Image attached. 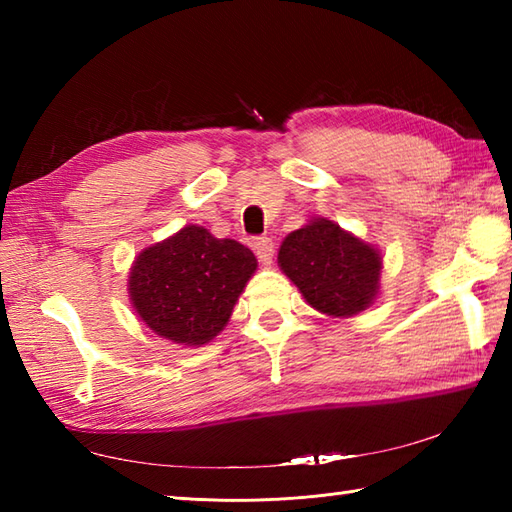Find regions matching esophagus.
<instances>
[{"instance_id": "1", "label": "esophagus", "mask_w": 512, "mask_h": 512, "mask_svg": "<svg viewBox=\"0 0 512 512\" xmlns=\"http://www.w3.org/2000/svg\"><path fill=\"white\" fill-rule=\"evenodd\" d=\"M253 250H255V255L259 257V262H262L264 266L273 264V255H275L273 239H270V237H257L255 242H253Z\"/></svg>"}]
</instances>
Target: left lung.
Listing matches in <instances>:
<instances>
[{
	"label": "left lung",
	"mask_w": 512,
	"mask_h": 512,
	"mask_svg": "<svg viewBox=\"0 0 512 512\" xmlns=\"http://www.w3.org/2000/svg\"><path fill=\"white\" fill-rule=\"evenodd\" d=\"M277 262L303 299L328 317H354L378 295L383 257L325 217L292 231L281 242Z\"/></svg>",
	"instance_id": "8db88e82"
}]
</instances>
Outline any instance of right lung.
Returning a JSON list of instances; mask_svg holds the SVG:
<instances>
[{"label":"right lung","instance_id":"right-lung-1","mask_svg":"<svg viewBox=\"0 0 512 512\" xmlns=\"http://www.w3.org/2000/svg\"><path fill=\"white\" fill-rule=\"evenodd\" d=\"M255 270L253 250L189 224L136 257L129 299L162 339L200 347L224 330Z\"/></svg>","mask_w":512,"mask_h":512}]
</instances>
